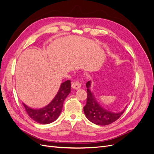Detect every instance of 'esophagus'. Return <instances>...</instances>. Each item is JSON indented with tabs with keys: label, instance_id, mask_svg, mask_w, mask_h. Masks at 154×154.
Masks as SVG:
<instances>
[{
	"label": "esophagus",
	"instance_id": "34e87169",
	"mask_svg": "<svg viewBox=\"0 0 154 154\" xmlns=\"http://www.w3.org/2000/svg\"><path fill=\"white\" fill-rule=\"evenodd\" d=\"M80 87H81V83L80 82H73L72 83V88H73V89L78 90Z\"/></svg>",
	"mask_w": 154,
	"mask_h": 154
}]
</instances>
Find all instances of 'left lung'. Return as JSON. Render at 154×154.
I'll use <instances>...</instances> for the list:
<instances>
[{"label": "left lung", "instance_id": "left-lung-1", "mask_svg": "<svg viewBox=\"0 0 154 154\" xmlns=\"http://www.w3.org/2000/svg\"><path fill=\"white\" fill-rule=\"evenodd\" d=\"M91 86V82H87L86 83L87 88V103L83 107V111L87 118L91 122L98 125H107L114 122L123 114L127 106L119 112H114L105 109L97 101L94 95L90 90Z\"/></svg>", "mask_w": 154, "mask_h": 154}]
</instances>
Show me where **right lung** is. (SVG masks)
<instances>
[{
  "label": "right lung",
  "mask_w": 154,
  "mask_h": 154,
  "mask_svg": "<svg viewBox=\"0 0 154 154\" xmlns=\"http://www.w3.org/2000/svg\"><path fill=\"white\" fill-rule=\"evenodd\" d=\"M71 87L70 80L63 82L53 100L42 108L31 109L23 103L27 114L32 119L38 123L49 124L53 123L58 119L61 114L63 101L71 92Z\"/></svg>",
  "instance_id": "1"
}]
</instances>
